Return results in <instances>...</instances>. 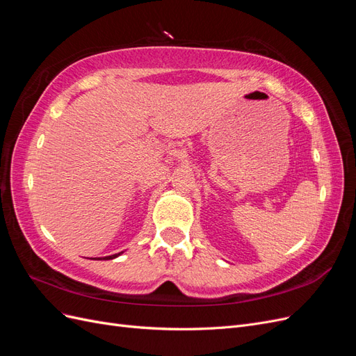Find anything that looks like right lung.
Returning <instances> with one entry per match:
<instances>
[{
	"mask_svg": "<svg viewBox=\"0 0 356 356\" xmlns=\"http://www.w3.org/2000/svg\"><path fill=\"white\" fill-rule=\"evenodd\" d=\"M122 252H118V254H114V255H108V257H104V258H98V260H113V258H115V257H118L120 255Z\"/></svg>",
	"mask_w": 356,
	"mask_h": 356,
	"instance_id": "right-lung-1",
	"label": "right lung"
}]
</instances>
